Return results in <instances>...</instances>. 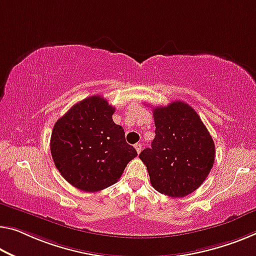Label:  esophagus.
Here are the masks:
<instances>
[{
  "label": "esophagus",
  "instance_id": "34e87169",
  "mask_svg": "<svg viewBox=\"0 0 256 256\" xmlns=\"http://www.w3.org/2000/svg\"><path fill=\"white\" fill-rule=\"evenodd\" d=\"M142 144L140 143H136L135 144V148H136V151H137V153H140V151H142Z\"/></svg>",
  "mask_w": 256,
  "mask_h": 256
}]
</instances>
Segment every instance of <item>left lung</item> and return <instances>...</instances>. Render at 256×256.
<instances>
[{
    "mask_svg": "<svg viewBox=\"0 0 256 256\" xmlns=\"http://www.w3.org/2000/svg\"><path fill=\"white\" fill-rule=\"evenodd\" d=\"M152 112L156 137L140 159L156 191L182 198L196 191L210 172L214 140L198 113L184 102L153 108Z\"/></svg>",
    "mask_w": 256,
    "mask_h": 256,
    "instance_id": "obj_1",
    "label": "left lung"
}]
</instances>
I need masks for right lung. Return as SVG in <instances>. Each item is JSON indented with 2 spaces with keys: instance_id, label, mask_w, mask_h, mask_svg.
<instances>
[{
  "instance_id": "obj_1",
  "label": "right lung",
  "mask_w": 256,
  "mask_h": 256,
  "mask_svg": "<svg viewBox=\"0 0 256 256\" xmlns=\"http://www.w3.org/2000/svg\"><path fill=\"white\" fill-rule=\"evenodd\" d=\"M116 108L102 96L74 104L54 126L50 151L70 184L86 192L113 186L137 156L124 130L112 119Z\"/></svg>"
}]
</instances>
